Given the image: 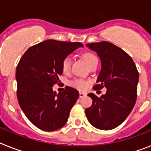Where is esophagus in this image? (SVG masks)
Here are the masks:
<instances>
[{
  "label": "esophagus",
  "instance_id": "esophagus-1",
  "mask_svg": "<svg viewBox=\"0 0 151 151\" xmlns=\"http://www.w3.org/2000/svg\"><path fill=\"white\" fill-rule=\"evenodd\" d=\"M85 96H86V94H85V93H84V92H80L79 97H81V98H82V97H85Z\"/></svg>",
  "mask_w": 151,
  "mask_h": 151
}]
</instances>
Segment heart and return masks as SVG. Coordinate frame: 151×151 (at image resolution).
Masks as SVG:
<instances>
[{
  "instance_id": "1",
  "label": "heart",
  "mask_w": 151,
  "mask_h": 151,
  "mask_svg": "<svg viewBox=\"0 0 151 151\" xmlns=\"http://www.w3.org/2000/svg\"><path fill=\"white\" fill-rule=\"evenodd\" d=\"M83 58L88 66H90L95 61L97 60L96 56L91 52L85 53L83 55ZM61 67H62V70L63 73H68L71 67V58L69 57H64L62 60V63H61ZM71 85L78 90H85L88 86V82L82 78H76L71 82Z\"/></svg>"
}]
</instances>
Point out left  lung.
<instances>
[{"label": "left lung", "instance_id": "8db88e82", "mask_svg": "<svg viewBox=\"0 0 151 151\" xmlns=\"http://www.w3.org/2000/svg\"><path fill=\"white\" fill-rule=\"evenodd\" d=\"M97 52L101 61L95 91L105 87L106 92L101 97L93 93L88 95L92 105L86 108L85 114L94 127L101 130L115 129L125 121L132 110L137 99L138 72L132 57L107 41L87 44Z\"/></svg>", "mask_w": 151, "mask_h": 151}]
</instances>
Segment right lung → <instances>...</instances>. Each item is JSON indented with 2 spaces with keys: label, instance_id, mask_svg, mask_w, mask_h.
Masks as SVG:
<instances>
[{
  "label": "right lung",
  "instance_id": "obj_1",
  "mask_svg": "<svg viewBox=\"0 0 151 151\" xmlns=\"http://www.w3.org/2000/svg\"><path fill=\"white\" fill-rule=\"evenodd\" d=\"M79 47L80 42L47 40L29 47L17 66V98L26 116L46 132L60 129L79 97L76 89L66 86L57 94L53 86L60 82L64 57Z\"/></svg>",
  "mask_w": 151,
  "mask_h": 151
}]
</instances>
